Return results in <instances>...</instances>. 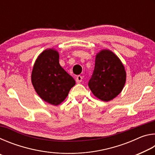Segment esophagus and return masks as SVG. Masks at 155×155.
I'll return each instance as SVG.
<instances>
[{
    "label": "esophagus",
    "mask_w": 155,
    "mask_h": 155,
    "mask_svg": "<svg viewBox=\"0 0 155 155\" xmlns=\"http://www.w3.org/2000/svg\"><path fill=\"white\" fill-rule=\"evenodd\" d=\"M82 79H83V77H81V75H78L77 78H76V82H77V83H79L81 82V81H82Z\"/></svg>",
    "instance_id": "esophagus-1"
}]
</instances>
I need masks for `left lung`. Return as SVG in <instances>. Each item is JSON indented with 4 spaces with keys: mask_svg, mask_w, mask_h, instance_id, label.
Returning <instances> with one entry per match:
<instances>
[{
    "mask_svg": "<svg viewBox=\"0 0 155 155\" xmlns=\"http://www.w3.org/2000/svg\"><path fill=\"white\" fill-rule=\"evenodd\" d=\"M127 73L120 58L109 49L100 51L96 55L95 68L88 86L96 98L109 102L121 93Z\"/></svg>",
    "mask_w": 155,
    "mask_h": 155,
    "instance_id": "8db88e82",
    "label": "left lung"
}]
</instances>
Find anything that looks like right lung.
<instances>
[{
    "label": "right lung",
    "instance_id": "right-lung-1",
    "mask_svg": "<svg viewBox=\"0 0 155 155\" xmlns=\"http://www.w3.org/2000/svg\"><path fill=\"white\" fill-rule=\"evenodd\" d=\"M59 54L48 48L39 54L31 72L36 93L46 103L57 106L66 98L75 81L59 64Z\"/></svg>",
    "mask_w": 155,
    "mask_h": 155
}]
</instances>
